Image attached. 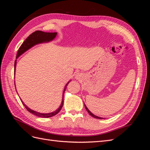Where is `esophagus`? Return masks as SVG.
Returning a JSON list of instances; mask_svg holds the SVG:
<instances>
[{
  "label": "esophagus",
  "mask_w": 150,
  "mask_h": 150,
  "mask_svg": "<svg viewBox=\"0 0 150 150\" xmlns=\"http://www.w3.org/2000/svg\"><path fill=\"white\" fill-rule=\"evenodd\" d=\"M81 76H82V74H81V73H79V72H78V73H76V74L75 75V78L76 79H79L80 78H81Z\"/></svg>",
  "instance_id": "obj_1"
}]
</instances>
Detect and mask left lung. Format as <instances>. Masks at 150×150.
<instances>
[{"label": "left lung", "mask_w": 150, "mask_h": 150, "mask_svg": "<svg viewBox=\"0 0 150 150\" xmlns=\"http://www.w3.org/2000/svg\"><path fill=\"white\" fill-rule=\"evenodd\" d=\"M84 106H85V108H86V110H87V111L88 112V113H89V114L91 115V116H93V117H95V118H97V119H103V117H99V116H96V115H94V114H93V113L91 112L89 110H88V108H87V107H86V106L85 105V104H84Z\"/></svg>", "instance_id": "8db88e82"}]
</instances>
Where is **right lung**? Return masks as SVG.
I'll use <instances>...</instances> for the list:
<instances>
[{"instance_id": "right-lung-1", "label": "right lung", "mask_w": 150, "mask_h": 150, "mask_svg": "<svg viewBox=\"0 0 150 150\" xmlns=\"http://www.w3.org/2000/svg\"><path fill=\"white\" fill-rule=\"evenodd\" d=\"M57 35V33H45V32H42L41 30H36L35 31L34 33H32L29 37L27 38L24 42L22 44V45L21 46V47H19V50L17 51V56H16V59H17L19 57L21 54H23L24 52H25L26 51H28V49H29L30 48H31L32 47H33L36 44H40V43H44V42H48L51 41L54 38H56V36ZM16 60L15 61V63H14V72L16 71ZM15 74V72H14ZM70 81L68 82L65 88L64 89V91H63V94H62V103L61 104V106H59L57 110L55 111L50 112V113H40L38 112H36L35 111H33L30 110L29 108H28L27 106L24 103V102L21 100V102L23 104V105L25 106V108H26V110H28L29 112L32 113L35 116H39V117H50L55 116L56 115H57V113L59 112L61 110V108H62L63 106V103H64V91L66 89V86H67V84H69V83ZM16 87V86H15ZM21 99V98H20Z\"/></svg>"}]
</instances>
